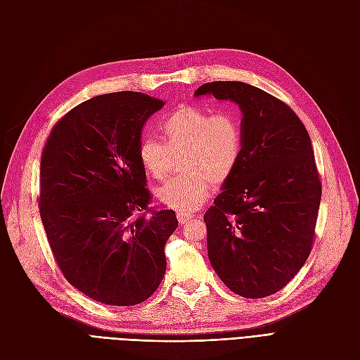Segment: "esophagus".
Returning <instances> with one entry per match:
<instances>
[{
    "label": "esophagus",
    "instance_id": "esophagus-1",
    "mask_svg": "<svg viewBox=\"0 0 360 360\" xmlns=\"http://www.w3.org/2000/svg\"><path fill=\"white\" fill-rule=\"evenodd\" d=\"M177 219L180 221V225H186L192 220V214H186V213H177Z\"/></svg>",
    "mask_w": 360,
    "mask_h": 360
}]
</instances>
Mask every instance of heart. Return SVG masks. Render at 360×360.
<instances>
[{
    "label": "heart",
    "instance_id": "1",
    "mask_svg": "<svg viewBox=\"0 0 360 360\" xmlns=\"http://www.w3.org/2000/svg\"><path fill=\"white\" fill-rule=\"evenodd\" d=\"M159 129L165 144L144 137L139 146L140 164L152 179L162 180L171 153L183 152L180 168L186 174L160 186L156 200L179 213H192L237 167L243 148L240 120L229 111L213 115L204 107L181 105L162 119Z\"/></svg>",
    "mask_w": 360,
    "mask_h": 360
}]
</instances>
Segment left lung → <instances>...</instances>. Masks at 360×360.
I'll return each mask as SVG.
<instances>
[{
    "instance_id": "8db88e82",
    "label": "left lung",
    "mask_w": 360,
    "mask_h": 360,
    "mask_svg": "<svg viewBox=\"0 0 360 360\" xmlns=\"http://www.w3.org/2000/svg\"><path fill=\"white\" fill-rule=\"evenodd\" d=\"M237 104L243 148L232 176L204 214L210 264L244 298H265L309 256L321 200L304 123L276 96L243 82H212L195 96Z\"/></svg>"
}]
</instances>
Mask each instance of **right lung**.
<instances>
[{
  "instance_id": "obj_1",
  "label": "right lung",
  "mask_w": 360,
  "mask_h": 360,
  "mask_svg": "<svg viewBox=\"0 0 360 360\" xmlns=\"http://www.w3.org/2000/svg\"><path fill=\"white\" fill-rule=\"evenodd\" d=\"M164 103L141 92L91 98L49 135L40 167V216L67 281L89 298L137 305L159 288L176 212L148 210L139 159L141 129Z\"/></svg>"
}]
</instances>
